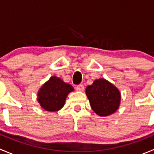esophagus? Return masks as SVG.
I'll use <instances>...</instances> for the list:
<instances>
[{"instance_id":"34e87169","label":"esophagus","mask_w":154,"mask_h":154,"mask_svg":"<svg viewBox=\"0 0 154 154\" xmlns=\"http://www.w3.org/2000/svg\"><path fill=\"white\" fill-rule=\"evenodd\" d=\"M76 89L79 91H83V90H84V86L82 84L78 85V86L76 87Z\"/></svg>"}]
</instances>
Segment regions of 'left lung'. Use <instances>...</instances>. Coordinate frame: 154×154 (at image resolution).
Returning a JSON list of instances; mask_svg holds the SVG:
<instances>
[{
    "label": "left lung",
    "instance_id": "left-lung-1",
    "mask_svg": "<svg viewBox=\"0 0 154 154\" xmlns=\"http://www.w3.org/2000/svg\"><path fill=\"white\" fill-rule=\"evenodd\" d=\"M86 94L93 111L99 116H108L119 109L120 91L106 79L99 78L86 88Z\"/></svg>",
    "mask_w": 154,
    "mask_h": 154
}]
</instances>
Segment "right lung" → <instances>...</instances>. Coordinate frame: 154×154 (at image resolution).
I'll return each instance as SVG.
<instances>
[{
  "label": "right lung",
  "instance_id": "add662e5",
  "mask_svg": "<svg viewBox=\"0 0 154 154\" xmlns=\"http://www.w3.org/2000/svg\"><path fill=\"white\" fill-rule=\"evenodd\" d=\"M74 88L56 76L51 77L39 88L37 100L42 108L48 112H56L63 108L66 97Z\"/></svg>",
  "mask_w": 154,
  "mask_h": 154
}]
</instances>
